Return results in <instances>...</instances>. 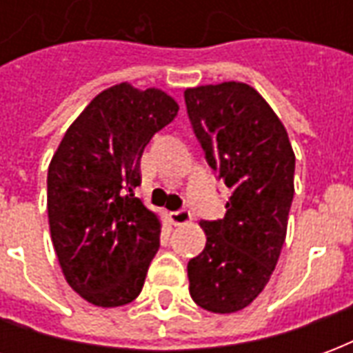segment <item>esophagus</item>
I'll return each mask as SVG.
<instances>
[{
	"mask_svg": "<svg viewBox=\"0 0 353 353\" xmlns=\"http://www.w3.org/2000/svg\"><path fill=\"white\" fill-rule=\"evenodd\" d=\"M172 217V223L176 225V227H181V225H187V223L192 221V215L189 210H179V212H172L170 214Z\"/></svg>",
	"mask_w": 353,
	"mask_h": 353,
	"instance_id": "esophagus-1",
	"label": "esophagus"
}]
</instances>
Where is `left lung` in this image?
<instances>
[{"label":"left lung","mask_w":353,"mask_h":353,"mask_svg":"<svg viewBox=\"0 0 353 353\" xmlns=\"http://www.w3.org/2000/svg\"><path fill=\"white\" fill-rule=\"evenodd\" d=\"M187 113L210 166L230 187L227 214L202 221L206 248L189 261L200 308L232 314L259 296L280 259L295 192V153L268 101L245 83L185 90Z\"/></svg>","instance_id":"1"}]
</instances>
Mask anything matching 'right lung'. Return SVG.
Masks as SVG:
<instances>
[{
    "mask_svg": "<svg viewBox=\"0 0 353 353\" xmlns=\"http://www.w3.org/2000/svg\"><path fill=\"white\" fill-rule=\"evenodd\" d=\"M177 111L161 88L119 83L92 98L50 159L52 245L70 288L94 306H124L141 293L162 225L134 196L139 159Z\"/></svg>",
    "mask_w": 353,
    "mask_h": 353,
    "instance_id": "1",
    "label": "right lung"
}]
</instances>
